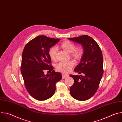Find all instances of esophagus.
Returning <instances> with one entry per match:
<instances>
[{
    "mask_svg": "<svg viewBox=\"0 0 122 122\" xmlns=\"http://www.w3.org/2000/svg\"><path fill=\"white\" fill-rule=\"evenodd\" d=\"M62 79H64L65 78H66V77H68V75H67V74H62Z\"/></svg>",
    "mask_w": 122,
    "mask_h": 122,
    "instance_id": "1",
    "label": "esophagus"
}]
</instances>
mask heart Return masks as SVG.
<instances>
[{"instance_id": "b5f03b06", "label": "heart", "mask_w": 122, "mask_h": 122, "mask_svg": "<svg viewBox=\"0 0 122 122\" xmlns=\"http://www.w3.org/2000/svg\"><path fill=\"white\" fill-rule=\"evenodd\" d=\"M61 46L63 49L68 53H71V56L76 61L80 60L82 57V51L80 49H76V46L71 42L66 41L63 42ZM58 48L56 46H53L50 48L49 51V55L51 60L55 61L57 58V53ZM74 66V62L72 60L67 62H61L58 63L56 66V71L63 73H66L71 71Z\"/></svg>"}]
</instances>
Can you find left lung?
<instances>
[{
    "label": "left lung",
    "instance_id": "obj_1",
    "mask_svg": "<svg viewBox=\"0 0 122 122\" xmlns=\"http://www.w3.org/2000/svg\"><path fill=\"white\" fill-rule=\"evenodd\" d=\"M68 39L81 45L83 50L81 61L74 71L84 75H70L74 81L70 88V93L74 98L85 101L96 93L103 76L102 51L96 41L87 35Z\"/></svg>",
    "mask_w": 122,
    "mask_h": 122
}]
</instances>
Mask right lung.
Wrapping results in <instances>:
<instances>
[{"label": "right lung", "mask_w": 122, "mask_h": 122, "mask_svg": "<svg viewBox=\"0 0 122 122\" xmlns=\"http://www.w3.org/2000/svg\"><path fill=\"white\" fill-rule=\"evenodd\" d=\"M60 40L39 36L28 42L23 50L21 73L27 91L37 100H45L53 96L56 82L62 79L61 73L55 72L54 67L50 65L49 55L50 48ZM44 70L52 71L45 75Z\"/></svg>", "instance_id": "right-lung-1"}]
</instances>
